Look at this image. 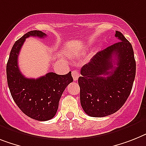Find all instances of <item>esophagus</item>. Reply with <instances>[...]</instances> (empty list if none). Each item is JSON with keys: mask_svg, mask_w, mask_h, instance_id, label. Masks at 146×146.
I'll use <instances>...</instances> for the list:
<instances>
[{"mask_svg": "<svg viewBox=\"0 0 146 146\" xmlns=\"http://www.w3.org/2000/svg\"><path fill=\"white\" fill-rule=\"evenodd\" d=\"M72 77H73V79H74V81L78 80V78H79V72H78V70L72 71Z\"/></svg>", "mask_w": 146, "mask_h": 146, "instance_id": "1", "label": "esophagus"}]
</instances>
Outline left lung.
Here are the masks:
<instances>
[{"label":"left lung","mask_w":146,"mask_h":146,"mask_svg":"<svg viewBox=\"0 0 146 146\" xmlns=\"http://www.w3.org/2000/svg\"><path fill=\"white\" fill-rule=\"evenodd\" d=\"M115 36L120 41L98 52L80 70V104L92 117L118 111L132 90L136 75L133 48L121 32L115 31Z\"/></svg>","instance_id":"obj_1"}]
</instances>
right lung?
<instances>
[{
  "label": "right lung",
  "mask_w": 146,
  "mask_h": 146,
  "mask_svg": "<svg viewBox=\"0 0 146 146\" xmlns=\"http://www.w3.org/2000/svg\"><path fill=\"white\" fill-rule=\"evenodd\" d=\"M30 36L44 38L46 34L40 31H30L13 44L7 64V84L14 102L25 115L47 121L56 115L62 92L73 78L71 72L64 75L49 72L37 79L25 78L19 70L18 57L25 38Z\"/></svg>",
  "instance_id": "add662e5"
}]
</instances>
